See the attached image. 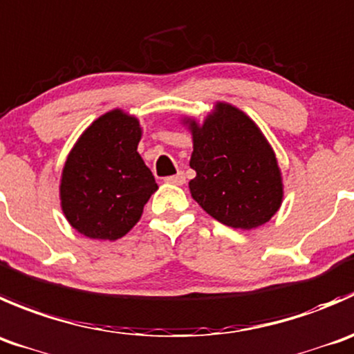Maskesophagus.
Returning a JSON list of instances; mask_svg holds the SVG:
<instances>
[{"mask_svg": "<svg viewBox=\"0 0 354 354\" xmlns=\"http://www.w3.org/2000/svg\"><path fill=\"white\" fill-rule=\"evenodd\" d=\"M165 182L167 184H172V185H182L185 182V177H184V174L178 172V174H176V176L165 177Z\"/></svg>", "mask_w": 354, "mask_h": 354, "instance_id": "esophagus-1", "label": "esophagus"}]
</instances>
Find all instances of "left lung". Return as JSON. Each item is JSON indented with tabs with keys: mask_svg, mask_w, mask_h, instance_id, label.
I'll list each match as a JSON object with an SVG mask.
<instances>
[{
	"mask_svg": "<svg viewBox=\"0 0 354 354\" xmlns=\"http://www.w3.org/2000/svg\"><path fill=\"white\" fill-rule=\"evenodd\" d=\"M182 125L192 138V199L232 229L267 223L281 208L284 182L274 148L257 122L234 104L216 101L205 120L184 117Z\"/></svg>",
	"mask_w": 354,
	"mask_h": 354,
	"instance_id": "1",
	"label": "left lung"
}]
</instances>
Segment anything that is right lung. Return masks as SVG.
Wrapping results in <instances>:
<instances>
[{
    "label": "right lung",
    "mask_w": 354,
    "mask_h": 354,
    "mask_svg": "<svg viewBox=\"0 0 354 354\" xmlns=\"http://www.w3.org/2000/svg\"><path fill=\"white\" fill-rule=\"evenodd\" d=\"M142 127L122 108L97 117L75 141L59 178L66 222L89 239L117 241L142 215L158 189L138 153Z\"/></svg>",
    "instance_id": "right-lung-1"
}]
</instances>
